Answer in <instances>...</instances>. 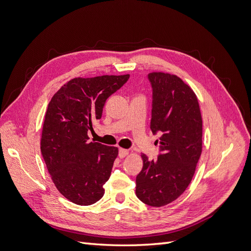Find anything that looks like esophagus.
Masks as SVG:
<instances>
[{
	"instance_id": "esophagus-1",
	"label": "esophagus",
	"mask_w": 251,
	"mask_h": 251,
	"mask_svg": "<svg viewBox=\"0 0 251 251\" xmlns=\"http://www.w3.org/2000/svg\"><path fill=\"white\" fill-rule=\"evenodd\" d=\"M127 154H128V151H127V150H126V149H119V151H118V156H119L120 158H125Z\"/></svg>"
}]
</instances>
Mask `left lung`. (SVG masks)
<instances>
[{"mask_svg": "<svg viewBox=\"0 0 251 251\" xmlns=\"http://www.w3.org/2000/svg\"><path fill=\"white\" fill-rule=\"evenodd\" d=\"M151 86V130L161 133L157 159L142 154L136 196L150 206L176 200L191 183L202 151V117L194 91L176 75L148 74Z\"/></svg>", "mask_w": 251, "mask_h": 251, "instance_id": "obj_1", "label": "left lung"}]
</instances>
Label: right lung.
Instances as JSON below:
<instances>
[{
    "label": "right lung",
    "instance_id": "add662e5",
    "mask_svg": "<svg viewBox=\"0 0 251 251\" xmlns=\"http://www.w3.org/2000/svg\"><path fill=\"white\" fill-rule=\"evenodd\" d=\"M128 78V74L73 78L48 104L42 156L58 192L75 204L91 205L104 194L118 149L90 142L88 132L101 118L105 100Z\"/></svg>",
    "mask_w": 251,
    "mask_h": 251
}]
</instances>
